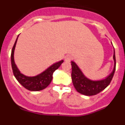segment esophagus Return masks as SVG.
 <instances>
[{
  "instance_id": "1",
  "label": "esophagus",
  "mask_w": 125,
  "mask_h": 125,
  "mask_svg": "<svg viewBox=\"0 0 125 125\" xmlns=\"http://www.w3.org/2000/svg\"><path fill=\"white\" fill-rule=\"evenodd\" d=\"M71 59H72V57L71 56H67L65 57V61L67 62H70Z\"/></svg>"
}]
</instances>
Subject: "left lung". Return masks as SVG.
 Masks as SVG:
<instances>
[{"instance_id": "obj_1", "label": "left lung", "mask_w": 125, "mask_h": 125, "mask_svg": "<svg viewBox=\"0 0 125 125\" xmlns=\"http://www.w3.org/2000/svg\"><path fill=\"white\" fill-rule=\"evenodd\" d=\"M113 60H114L115 64L113 71L106 78L100 80H91L88 78L81 71L78 65L74 61H71V66H72L71 78H72L73 83L76 91L84 95L93 96L97 94L104 90L111 83L115 71L116 58L115 49Z\"/></svg>"}]
</instances>
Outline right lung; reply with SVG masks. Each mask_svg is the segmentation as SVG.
Returning a JSON list of instances; mask_svg holds the SVG:
<instances>
[{"mask_svg": "<svg viewBox=\"0 0 125 125\" xmlns=\"http://www.w3.org/2000/svg\"><path fill=\"white\" fill-rule=\"evenodd\" d=\"M18 37L19 36H17L15 40L12 49V52H11V64H12V68L14 76L22 86H23L25 89H28L29 91H38L42 90L49 86L52 79L53 73L59 68L64 61L61 60L53 64L47 69H46L44 71L39 74L37 76H27L21 73L14 61V51H15V47L16 46Z\"/></svg>", "mask_w": 125, "mask_h": 125, "instance_id": "right-lung-1", "label": "right lung"}]
</instances>
